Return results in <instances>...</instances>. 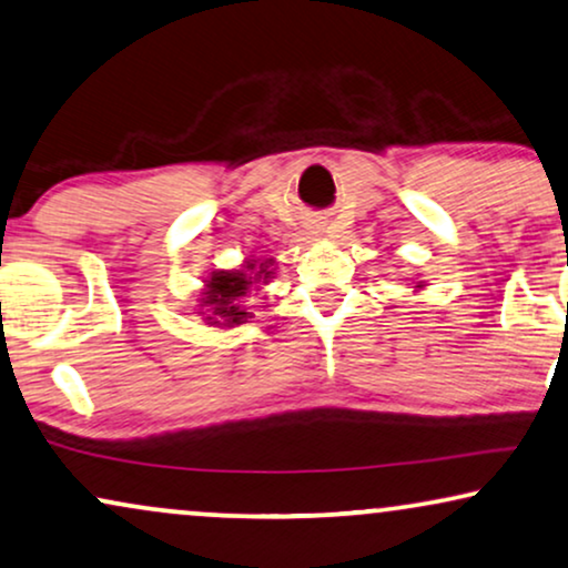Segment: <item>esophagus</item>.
Wrapping results in <instances>:
<instances>
[{
    "label": "esophagus",
    "mask_w": 568,
    "mask_h": 568,
    "mask_svg": "<svg viewBox=\"0 0 568 568\" xmlns=\"http://www.w3.org/2000/svg\"><path fill=\"white\" fill-rule=\"evenodd\" d=\"M312 227H314V233H320V231H322V227H325V225H320V222H314V225H312Z\"/></svg>",
    "instance_id": "1"
}]
</instances>
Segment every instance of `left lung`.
Wrapping results in <instances>:
<instances>
[{"mask_svg":"<svg viewBox=\"0 0 568 568\" xmlns=\"http://www.w3.org/2000/svg\"><path fill=\"white\" fill-rule=\"evenodd\" d=\"M416 288H422V285H416Z\"/></svg>","mask_w":568,"mask_h":568,"instance_id":"obj_1","label":"left lung"}]
</instances>
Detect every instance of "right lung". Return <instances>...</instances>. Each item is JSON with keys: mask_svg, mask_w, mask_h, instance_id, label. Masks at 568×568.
<instances>
[{"mask_svg": "<svg viewBox=\"0 0 568 568\" xmlns=\"http://www.w3.org/2000/svg\"><path fill=\"white\" fill-rule=\"evenodd\" d=\"M272 262H256L248 260L243 264V270H220L212 272V277L206 280L204 288V298H201L199 306H204L206 320L210 325H222V327H233L246 322L248 312L241 306V298L246 296L248 288L254 283H267L272 277Z\"/></svg>", "mask_w": 568, "mask_h": 568, "instance_id": "obj_1", "label": "right lung"}]
</instances>
